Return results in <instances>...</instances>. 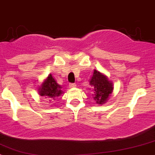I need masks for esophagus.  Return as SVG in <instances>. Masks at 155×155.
<instances>
[{
	"label": "esophagus",
	"instance_id": "esophagus-1",
	"mask_svg": "<svg viewBox=\"0 0 155 155\" xmlns=\"http://www.w3.org/2000/svg\"><path fill=\"white\" fill-rule=\"evenodd\" d=\"M69 86V88H75L76 86V85L75 84V83H70Z\"/></svg>",
	"mask_w": 155,
	"mask_h": 155
}]
</instances>
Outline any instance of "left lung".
<instances>
[{"label": "left lung", "mask_w": 155, "mask_h": 155, "mask_svg": "<svg viewBox=\"0 0 155 155\" xmlns=\"http://www.w3.org/2000/svg\"><path fill=\"white\" fill-rule=\"evenodd\" d=\"M89 82L92 87V96L96 104L104 105L106 103L114 89L112 81L104 73L95 69Z\"/></svg>", "instance_id": "obj_1"}]
</instances>
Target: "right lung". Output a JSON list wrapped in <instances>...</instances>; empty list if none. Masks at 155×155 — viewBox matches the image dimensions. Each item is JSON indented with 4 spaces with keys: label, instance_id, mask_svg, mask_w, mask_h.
<instances>
[{
    "label": "right lung",
    "instance_id": "right-lung-1",
    "mask_svg": "<svg viewBox=\"0 0 155 155\" xmlns=\"http://www.w3.org/2000/svg\"><path fill=\"white\" fill-rule=\"evenodd\" d=\"M61 89L62 86L58 84L50 73L43 79L41 84L39 85L37 87V92L40 96L44 97L51 102L53 100H56L59 96L63 94Z\"/></svg>",
    "mask_w": 155,
    "mask_h": 155
}]
</instances>
